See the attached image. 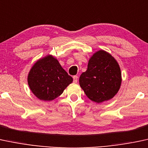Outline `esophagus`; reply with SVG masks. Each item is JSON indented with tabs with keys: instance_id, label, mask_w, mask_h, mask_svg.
<instances>
[{
	"instance_id": "esophagus-1",
	"label": "esophagus",
	"mask_w": 148,
	"mask_h": 148,
	"mask_svg": "<svg viewBox=\"0 0 148 148\" xmlns=\"http://www.w3.org/2000/svg\"><path fill=\"white\" fill-rule=\"evenodd\" d=\"M77 80H78V77L77 75L73 76V82L76 83L77 82Z\"/></svg>"
}]
</instances>
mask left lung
<instances>
[{"label":"left lung","instance_id":"8db88e82","mask_svg":"<svg viewBox=\"0 0 148 148\" xmlns=\"http://www.w3.org/2000/svg\"><path fill=\"white\" fill-rule=\"evenodd\" d=\"M79 82L91 101L101 103L110 100L118 92L122 83L118 63L108 52L98 51L89 59L87 70L81 74Z\"/></svg>","mask_w":148,"mask_h":148}]
</instances>
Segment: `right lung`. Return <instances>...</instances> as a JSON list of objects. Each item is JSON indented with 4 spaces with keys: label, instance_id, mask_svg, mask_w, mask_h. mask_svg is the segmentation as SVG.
I'll return each instance as SVG.
<instances>
[{
    "label": "right lung",
    "instance_id": "obj_1",
    "mask_svg": "<svg viewBox=\"0 0 148 148\" xmlns=\"http://www.w3.org/2000/svg\"><path fill=\"white\" fill-rule=\"evenodd\" d=\"M72 82V77L52 55L36 61L28 75V84L31 92L38 99L45 101L55 99Z\"/></svg>",
    "mask_w": 148,
    "mask_h": 148
}]
</instances>
